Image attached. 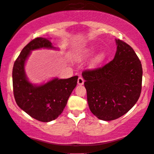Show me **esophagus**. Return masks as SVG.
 I'll use <instances>...</instances> for the list:
<instances>
[{
  "instance_id": "34e87169",
  "label": "esophagus",
  "mask_w": 154,
  "mask_h": 154,
  "mask_svg": "<svg viewBox=\"0 0 154 154\" xmlns=\"http://www.w3.org/2000/svg\"><path fill=\"white\" fill-rule=\"evenodd\" d=\"M84 82H85V80L82 77H79L78 79H77V83H78L79 85H84Z\"/></svg>"
}]
</instances>
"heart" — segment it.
Returning <instances> with one entry per match:
<instances>
[{
	"instance_id": "heart-1",
	"label": "heart",
	"mask_w": 154,
	"mask_h": 154,
	"mask_svg": "<svg viewBox=\"0 0 154 154\" xmlns=\"http://www.w3.org/2000/svg\"><path fill=\"white\" fill-rule=\"evenodd\" d=\"M92 51L93 50H90L88 51V54H90L92 52ZM105 57H106V55L105 53L101 52L100 53H98L97 56H96V58H94V60L93 61V64L94 65H98L99 64V63H101L102 61H103L104 59H105Z\"/></svg>"
}]
</instances>
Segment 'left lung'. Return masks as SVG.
I'll return each mask as SVG.
<instances>
[{"instance_id":"left-lung-1","label":"left lung","mask_w":154,"mask_h":154,"mask_svg":"<svg viewBox=\"0 0 154 154\" xmlns=\"http://www.w3.org/2000/svg\"><path fill=\"white\" fill-rule=\"evenodd\" d=\"M114 58L105 65L82 72L89 109L98 119L110 121L127 113L141 91L142 67L130 45L118 39Z\"/></svg>"}]
</instances>
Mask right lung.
Instances as JSON below:
<instances>
[{"mask_svg":"<svg viewBox=\"0 0 154 154\" xmlns=\"http://www.w3.org/2000/svg\"><path fill=\"white\" fill-rule=\"evenodd\" d=\"M42 48L53 47L47 38L42 37L34 38L24 47L14 63L13 86L17 106L33 118L47 122L62 113L77 85L78 76L64 79L56 78L41 86L32 85L26 77L24 63L31 51Z\"/></svg>","mask_w":154,"mask_h":154,"instance_id":"obj_1","label":"right lung"}]
</instances>
